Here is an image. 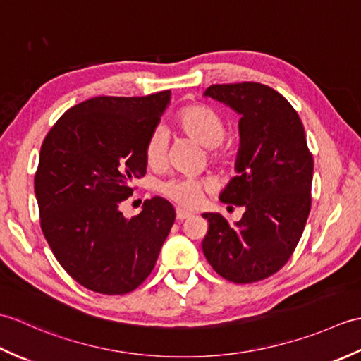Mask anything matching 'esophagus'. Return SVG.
<instances>
[{
  "label": "esophagus",
  "instance_id": "esophagus-1",
  "mask_svg": "<svg viewBox=\"0 0 361 361\" xmlns=\"http://www.w3.org/2000/svg\"><path fill=\"white\" fill-rule=\"evenodd\" d=\"M189 217H192V214L190 212H188V211H185V209H180V208H176V220H185V219H189Z\"/></svg>",
  "mask_w": 361,
  "mask_h": 361
}]
</instances>
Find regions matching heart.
<instances>
[{"label": "heart", "instance_id": "b5f03b06", "mask_svg": "<svg viewBox=\"0 0 361 361\" xmlns=\"http://www.w3.org/2000/svg\"><path fill=\"white\" fill-rule=\"evenodd\" d=\"M176 127L183 135L208 147L209 159L220 169H229L235 163L234 150L224 144L228 133L226 121L216 109L204 104L186 105L176 116ZM167 152L169 137L166 130L163 127L153 128L144 145L145 163L159 171L167 163ZM209 189L211 181L197 176H173L158 185L161 194L185 208L197 206Z\"/></svg>", "mask_w": 361, "mask_h": 361}]
</instances>
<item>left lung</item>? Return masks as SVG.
<instances>
[{
  "label": "left lung",
  "mask_w": 361,
  "mask_h": 361,
  "mask_svg": "<svg viewBox=\"0 0 361 361\" xmlns=\"http://www.w3.org/2000/svg\"><path fill=\"white\" fill-rule=\"evenodd\" d=\"M204 94L242 114L237 175L220 202L245 208L235 225L203 214L204 257L228 281H262L288 262L312 208L313 157L304 126L287 99L264 83H221Z\"/></svg>",
  "instance_id": "1"
}]
</instances>
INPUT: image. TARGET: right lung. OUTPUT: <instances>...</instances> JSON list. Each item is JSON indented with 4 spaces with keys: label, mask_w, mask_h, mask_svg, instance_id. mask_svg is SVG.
<instances>
[{
    "label": "right lung",
    "mask_w": 361,
    "mask_h": 361,
    "mask_svg": "<svg viewBox=\"0 0 361 361\" xmlns=\"http://www.w3.org/2000/svg\"><path fill=\"white\" fill-rule=\"evenodd\" d=\"M171 91L97 96L71 106L44 136L34 176L46 242L88 290L126 295L145 281L175 221L161 197L126 219L121 204L145 175L144 145Z\"/></svg>",
    "instance_id": "add662e5"
}]
</instances>
